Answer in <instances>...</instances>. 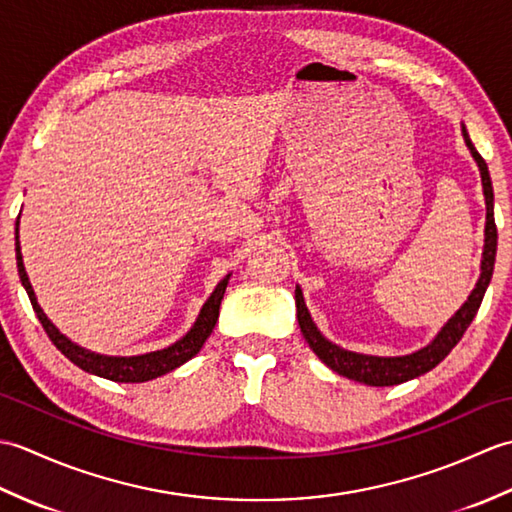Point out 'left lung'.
Instances as JSON below:
<instances>
[{
  "instance_id": "1",
  "label": "left lung",
  "mask_w": 512,
  "mask_h": 512,
  "mask_svg": "<svg viewBox=\"0 0 512 512\" xmlns=\"http://www.w3.org/2000/svg\"><path fill=\"white\" fill-rule=\"evenodd\" d=\"M462 134H464L466 145H469L471 154L477 162V167H480L484 198H486V239H484V259H482L480 281H477V286L471 292L469 301H466L464 306L455 312V317L449 319V323L444 325L440 334L433 339V343L422 347V350H418L416 354L396 356V358H380V356H365V354L347 352V350H343V347L330 343L328 339H323L321 332L317 330V325H314L310 319V312L306 308V303H303L301 288L297 286L295 301H297L299 328H301L303 336H306L308 345L312 347V352L317 354L330 369H334L336 374L352 378V380H356V383L372 385V387L400 385V383H405V380L418 378L422 374L431 372L433 367L442 363L444 358L449 356V352L460 343L466 328H469L471 321L475 319L477 310H480L484 292H486L488 284H491L493 268H495V253H497V226H495V215H493V184H491V176H488L486 162L480 154H477V149L473 147L469 134H466V127H462Z\"/></svg>"
}]
</instances>
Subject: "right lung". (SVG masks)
Masks as SVG:
<instances>
[{
  "label": "right lung",
  "instance_id": "right-lung-1",
  "mask_svg": "<svg viewBox=\"0 0 512 512\" xmlns=\"http://www.w3.org/2000/svg\"><path fill=\"white\" fill-rule=\"evenodd\" d=\"M17 268H19V279L21 284H24L30 303H32V310L37 312V319L41 321L43 330H46L48 339L54 343V347L65 356L70 358V361L81 367L83 372H90L94 376H101L107 380H114V383H145V380L151 378H158L162 374L171 372V369L180 367L182 363H187L189 358H193L202 350L204 341L209 339L217 317H220V303L224 297V290L228 284V277H224L217 288L213 290V295L209 297V301L204 303V308L200 312L198 321L191 328V332L187 336H182L178 343H173L167 350H160V352H151V354H143V356H101V354H94L83 350V347L74 345L70 339H65V336L54 328V325L48 321L46 314L39 308V303L35 299V292H32V286L28 281L26 275V268H24V259H21V250H19V217H17Z\"/></svg>",
  "mask_w": 512,
  "mask_h": 512
}]
</instances>
